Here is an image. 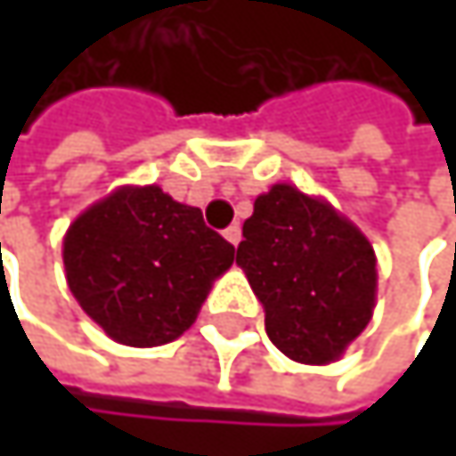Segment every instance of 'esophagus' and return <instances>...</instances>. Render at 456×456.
<instances>
[{
    "label": "esophagus",
    "instance_id": "34e87169",
    "mask_svg": "<svg viewBox=\"0 0 456 456\" xmlns=\"http://www.w3.org/2000/svg\"><path fill=\"white\" fill-rule=\"evenodd\" d=\"M224 237H227V242H232L234 248L240 245V240H242V229H240V224H232V227L224 232Z\"/></svg>",
    "mask_w": 456,
    "mask_h": 456
}]
</instances>
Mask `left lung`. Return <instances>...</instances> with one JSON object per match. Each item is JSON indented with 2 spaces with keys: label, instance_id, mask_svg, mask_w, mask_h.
Returning a JSON list of instances; mask_svg holds the SVG:
<instances>
[{
  "label": "left lung",
  "instance_id": "obj_1",
  "mask_svg": "<svg viewBox=\"0 0 456 456\" xmlns=\"http://www.w3.org/2000/svg\"><path fill=\"white\" fill-rule=\"evenodd\" d=\"M242 237L237 266L266 309L269 340L301 364L338 362L378 301L367 234L330 200L280 182L256 198Z\"/></svg>",
  "mask_w": 456,
  "mask_h": 456
}]
</instances>
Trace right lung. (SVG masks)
I'll return each mask as SVG.
<instances>
[{"mask_svg": "<svg viewBox=\"0 0 456 456\" xmlns=\"http://www.w3.org/2000/svg\"><path fill=\"white\" fill-rule=\"evenodd\" d=\"M234 248L200 208L158 184H124L81 211L62 237L65 280L108 338L132 348L166 346L200 314Z\"/></svg>", "mask_w": 456, "mask_h": 456, "instance_id": "right-lung-1", "label": "right lung"}]
</instances>
